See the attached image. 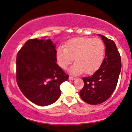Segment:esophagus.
<instances>
[{"label": "esophagus", "instance_id": "obj_1", "mask_svg": "<svg viewBox=\"0 0 132 132\" xmlns=\"http://www.w3.org/2000/svg\"><path fill=\"white\" fill-rule=\"evenodd\" d=\"M76 78L75 77H73V76H70L69 77V80H75Z\"/></svg>", "mask_w": 132, "mask_h": 132}]
</instances>
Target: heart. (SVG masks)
<instances>
[{"instance_id": "heart-1", "label": "heart", "mask_w": 132, "mask_h": 132, "mask_svg": "<svg viewBox=\"0 0 132 132\" xmlns=\"http://www.w3.org/2000/svg\"><path fill=\"white\" fill-rule=\"evenodd\" d=\"M56 56L58 65L62 69H67L74 58L76 63L71 68V72L90 74L95 72L102 64L105 45L98 38H75L68 41L65 47H58Z\"/></svg>"}]
</instances>
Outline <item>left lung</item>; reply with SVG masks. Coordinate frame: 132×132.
Segmentation results:
<instances>
[{
    "instance_id": "8db88e82",
    "label": "left lung",
    "mask_w": 132,
    "mask_h": 132,
    "mask_svg": "<svg viewBox=\"0 0 132 132\" xmlns=\"http://www.w3.org/2000/svg\"><path fill=\"white\" fill-rule=\"evenodd\" d=\"M106 45L105 58L93 75L83 78L84 85L80 91L82 100L92 105L107 100L116 88L121 68V57L115 42L99 34Z\"/></svg>"
}]
</instances>
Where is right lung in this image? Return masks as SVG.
<instances>
[{
  "label": "right lung",
  "mask_w": 132,
  "mask_h": 132,
  "mask_svg": "<svg viewBox=\"0 0 132 132\" xmlns=\"http://www.w3.org/2000/svg\"><path fill=\"white\" fill-rule=\"evenodd\" d=\"M55 47L50 39H30L17 54V84L26 98L38 106L55 102L61 94L60 86L69 78L56 62Z\"/></svg>",
  "instance_id": "obj_1"
}]
</instances>
